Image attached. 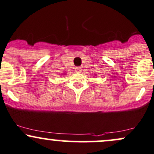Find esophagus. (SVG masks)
Instances as JSON below:
<instances>
[{"label": "esophagus", "mask_w": 154, "mask_h": 154, "mask_svg": "<svg viewBox=\"0 0 154 154\" xmlns=\"http://www.w3.org/2000/svg\"><path fill=\"white\" fill-rule=\"evenodd\" d=\"M75 71L76 72H77V73H79V72L82 71V69H81V67H76Z\"/></svg>", "instance_id": "34e87169"}]
</instances>
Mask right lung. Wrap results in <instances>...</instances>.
Here are the masks:
<instances>
[{
  "label": "right lung",
  "instance_id": "obj_1",
  "mask_svg": "<svg viewBox=\"0 0 154 154\" xmlns=\"http://www.w3.org/2000/svg\"><path fill=\"white\" fill-rule=\"evenodd\" d=\"M63 75H66V74H63Z\"/></svg>",
  "mask_w": 154,
  "mask_h": 154
}]
</instances>
